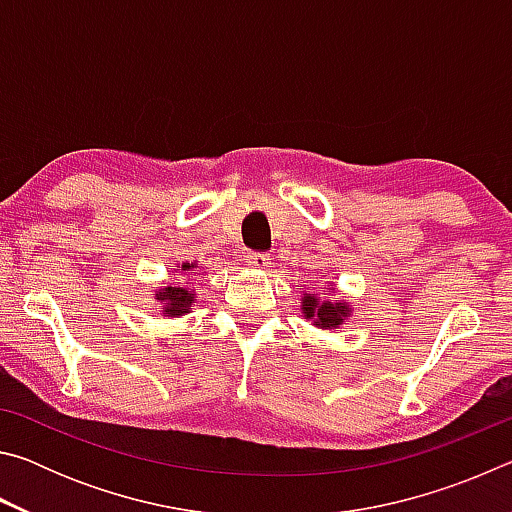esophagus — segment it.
I'll use <instances>...</instances> for the list:
<instances>
[{"mask_svg":"<svg viewBox=\"0 0 512 512\" xmlns=\"http://www.w3.org/2000/svg\"><path fill=\"white\" fill-rule=\"evenodd\" d=\"M246 259H248V264H253L257 268L268 266V253H257V250H250V253H246Z\"/></svg>","mask_w":512,"mask_h":512,"instance_id":"esophagus-1","label":"esophagus"}]
</instances>
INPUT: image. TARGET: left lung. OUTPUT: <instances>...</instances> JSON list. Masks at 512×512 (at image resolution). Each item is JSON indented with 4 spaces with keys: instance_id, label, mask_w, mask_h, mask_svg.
Returning <instances> with one entry per match:
<instances>
[{
    "instance_id": "1",
    "label": "left lung",
    "mask_w": 512,
    "mask_h": 512,
    "mask_svg": "<svg viewBox=\"0 0 512 512\" xmlns=\"http://www.w3.org/2000/svg\"><path fill=\"white\" fill-rule=\"evenodd\" d=\"M302 309H305L307 318H316V325L320 327H336L343 323V316L348 314V307L336 302V305H329V302H320L314 293H309L302 300Z\"/></svg>"
}]
</instances>
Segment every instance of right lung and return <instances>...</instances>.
Listing matches in <instances>:
<instances>
[{
	"label": "right lung",
	"mask_w": 512,
	"mask_h": 512,
	"mask_svg": "<svg viewBox=\"0 0 512 512\" xmlns=\"http://www.w3.org/2000/svg\"><path fill=\"white\" fill-rule=\"evenodd\" d=\"M183 271H189V264L183 266ZM155 296H158L162 305H167V307H164V311H169L171 316H183L185 311L189 309V305H192V300H194L192 291H185L180 287H167L164 291L155 293Z\"/></svg>",
	"instance_id": "1"
}]
</instances>
